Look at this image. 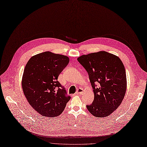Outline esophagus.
I'll list each match as a JSON object with an SVG mask.
<instances>
[{
	"label": "esophagus",
	"instance_id": "obj_1",
	"mask_svg": "<svg viewBox=\"0 0 147 147\" xmlns=\"http://www.w3.org/2000/svg\"><path fill=\"white\" fill-rule=\"evenodd\" d=\"M83 92H84V89H83L82 88H79V89H78L77 91H76V94L82 95L83 94Z\"/></svg>",
	"mask_w": 147,
	"mask_h": 147
}]
</instances>
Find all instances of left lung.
I'll list each match as a JSON object with an SVG mask.
<instances>
[{
  "mask_svg": "<svg viewBox=\"0 0 147 147\" xmlns=\"http://www.w3.org/2000/svg\"><path fill=\"white\" fill-rule=\"evenodd\" d=\"M78 61L87 71L94 93L92 103L86 106L88 110L96 117H107L117 109L125 94L123 63L118 56L105 51L84 55Z\"/></svg>",
  "mask_w": 147,
  "mask_h": 147,
  "instance_id": "1",
  "label": "left lung"
}]
</instances>
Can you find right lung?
I'll list each match as a JSON object with an SVG mask.
<instances>
[{
    "label": "right lung",
    "mask_w": 147,
    "mask_h": 147,
    "mask_svg": "<svg viewBox=\"0 0 147 147\" xmlns=\"http://www.w3.org/2000/svg\"><path fill=\"white\" fill-rule=\"evenodd\" d=\"M69 61L66 56L45 52L32 56L26 63L23 91L30 105L42 116L59 115L71 98L58 81Z\"/></svg>",
    "instance_id": "right-lung-1"
}]
</instances>
